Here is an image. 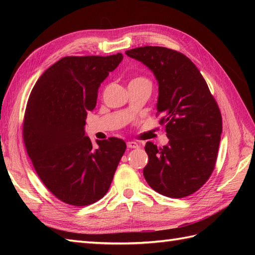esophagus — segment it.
Returning <instances> with one entry per match:
<instances>
[{"label": "esophagus", "instance_id": "esophagus-1", "mask_svg": "<svg viewBox=\"0 0 255 255\" xmlns=\"http://www.w3.org/2000/svg\"><path fill=\"white\" fill-rule=\"evenodd\" d=\"M127 147L130 148V149H136V148H138V143L134 142V141H128Z\"/></svg>", "mask_w": 255, "mask_h": 255}]
</instances>
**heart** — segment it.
Segmentation results:
<instances>
[{
	"label": "heart",
	"instance_id": "obj_1",
	"mask_svg": "<svg viewBox=\"0 0 255 255\" xmlns=\"http://www.w3.org/2000/svg\"><path fill=\"white\" fill-rule=\"evenodd\" d=\"M132 81H147V82H149V81L145 80L144 78H137V79H134V80H132Z\"/></svg>",
	"mask_w": 255,
	"mask_h": 255
}]
</instances>
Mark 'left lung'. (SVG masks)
Listing matches in <instances>:
<instances>
[{"mask_svg":"<svg viewBox=\"0 0 255 255\" xmlns=\"http://www.w3.org/2000/svg\"><path fill=\"white\" fill-rule=\"evenodd\" d=\"M153 72L159 84L160 124L169 143H145L149 156L143 175L150 187L166 197L182 198L207 182L215 169L223 118L197 67L181 52L145 46L126 51Z\"/></svg>","mask_w":255,"mask_h":255,"instance_id":"1","label":"left lung"}]
</instances>
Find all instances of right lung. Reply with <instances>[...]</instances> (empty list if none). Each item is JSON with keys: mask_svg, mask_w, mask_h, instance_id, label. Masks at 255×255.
<instances>
[{"mask_svg": "<svg viewBox=\"0 0 255 255\" xmlns=\"http://www.w3.org/2000/svg\"><path fill=\"white\" fill-rule=\"evenodd\" d=\"M122 60V53L64 57L31 90L23 123L25 147L41 182L66 204L86 206L104 196L126 150L115 137L96 140L94 147L84 130L101 83Z\"/></svg>", "mask_w": 255, "mask_h": 255, "instance_id": "right-lung-1", "label": "right lung"}]
</instances>
